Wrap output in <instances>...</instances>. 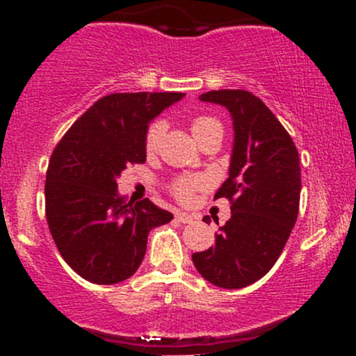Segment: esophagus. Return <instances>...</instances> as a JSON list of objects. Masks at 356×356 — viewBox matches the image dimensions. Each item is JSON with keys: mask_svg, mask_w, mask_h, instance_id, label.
I'll use <instances>...</instances> for the list:
<instances>
[{"mask_svg": "<svg viewBox=\"0 0 356 356\" xmlns=\"http://www.w3.org/2000/svg\"><path fill=\"white\" fill-rule=\"evenodd\" d=\"M175 219L182 224H191L194 222L195 218L192 214H189V212H177V214H175Z\"/></svg>", "mask_w": 356, "mask_h": 356, "instance_id": "34e87169", "label": "esophagus"}]
</instances>
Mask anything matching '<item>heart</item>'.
Returning a JSON list of instances; mask_svg holds the SVG:
<instances>
[{
    "mask_svg": "<svg viewBox=\"0 0 356 356\" xmlns=\"http://www.w3.org/2000/svg\"><path fill=\"white\" fill-rule=\"evenodd\" d=\"M211 130H220V132H222V127H220V124L216 120V118L197 117L192 120L191 132H192V136H194L195 140H197L201 136H204V134L211 132ZM162 134H164V125H162L161 122H155V124L149 127V130H147V134H145V152L147 154H154L155 150L159 149ZM199 187H201V179L192 177V175H186V177L177 179V181L172 184V187H170V189H172L175 197H179L181 201H187L192 192H194L195 189H199Z\"/></svg>",
    "mask_w": 356,
    "mask_h": 356,
    "instance_id": "b5f03b06",
    "label": "heart"
}]
</instances>
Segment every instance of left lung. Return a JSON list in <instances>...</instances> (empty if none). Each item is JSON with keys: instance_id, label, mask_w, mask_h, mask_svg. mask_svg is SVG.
Here are the masks:
<instances>
[{"instance_id": "obj_1", "label": "left lung", "mask_w": 356, "mask_h": 356, "mask_svg": "<svg viewBox=\"0 0 356 356\" xmlns=\"http://www.w3.org/2000/svg\"><path fill=\"white\" fill-rule=\"evenodd\" d=\"M199 100L229 110L234 145L229 177L214 195L229 199L231 219L192 263L219 288H244L275 266L291 234L300 211V157L281 122L251 92L212 90Z\"/></svg>"}]
</instances>
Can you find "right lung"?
<instances>
[{
  "label": "right lung",
  "instance_id": "right-lung-1",
  "mask_svg": "<svg viewBox=\"0 0 356 356\" xmlns=\"http://www.w3.org/2000/svg\"><path fill=\"white\" fill-rule=\"evenodd\" d=\"M179 92L110 93L102 97L61 137L44 182V212L61 257L95 284H115L137 271L147 238L174 216L152 201L118 195L117 177L144 164L145 134Z\"/></svg>",
  "mask_w": 356,
  "mask_h": 356
}]
</instances>
